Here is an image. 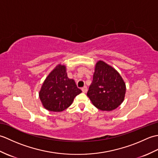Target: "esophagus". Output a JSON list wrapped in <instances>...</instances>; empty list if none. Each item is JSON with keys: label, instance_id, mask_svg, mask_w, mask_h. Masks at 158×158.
Wrapping results in <instances>:
<instances>
[{"label": "esophagus", "instance_id": "1", "mask_svg": "<svg viewBox=\"0 0 158 158\" xmlns=\"http://www.w3.org/2000/svg\"><path fill=\"white\" fill-rule=\"evenodd\" d=\"M81 90H82V92H83V93H86V92H87V90H88V89H87V87H86V86H84V87H83V88H81Z\"/></svg>", "mask_w": 158, "mask_h": 158}]
</instances>
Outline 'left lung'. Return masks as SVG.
<instances>
[{"instance_id":"obj_1","label":"left lung","mask_w":158,"mask_h":158,"mask_svg":"<svg viewBox=\"0 0 158 158\" xmlns=\"http://www.w3.org/2000/svg\"><path fill=\"white\" fill-rule=\"evenodd\" d=\"M126 89L122 77L115 69L101 60L96 63L87 95L97 109L106 111L115 109L123 102Z\"/></svg>"}]
</instances>
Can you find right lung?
I'll return each mask as SVG.
<instances>
[{"mask_svg": "<svg viewBox=\"0 0 158 158\" xmlns=\"http://www.w3.org/2000/svg\"><path fill=\"white\" fill-rule=\"evenodd\" d=\"M81 93L73 79L67 77L66 66L58 64L49 74L39 92V98L45 108L61 112L73 103L75 97Z\"/></svg>", "mask_w": 158, "mask_h": 158, "instance_id": "add662e5", "label": "right lung"}]
</instances>
